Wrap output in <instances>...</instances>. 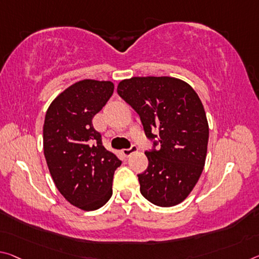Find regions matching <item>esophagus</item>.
Instances as JSON below:
<instances>
[{"mask_svg":"<svg viewBox=\"0 0 259 259\" xmlns=\"http://www.w3.org/2000/svg\"><path fill=\"white\" fill-rule=\"evenodd\" d=\"M137 151H138V147L136 145H131L130 149L122 150V153H123V155H124V157H130L131 154L135 153V152H137Z\"/></svg>","mask_w":259,"mask_h":259,"instance_id":"34e87169","label":"esophagus"}]
</instances>
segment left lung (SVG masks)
Wrapping results in <instances>:
<instances>
[{
    "label": "left lung",
    "instance_id": "left-lung-1",
    "mask_svg": "<svg viewBox=\"0 0 259 259\" xmlns=\"http://www.w3.org/2000/svg\"><path fill=\"white\" fill-rule=\"evenodd\" d=\"M117 93L138 113L146 137L160 144L145 152L149 166L138 174L142 195L161 207L183 202L198 182L207 152L208 123L198 94L167 76L123 79Z\"/></svg>",
    "mask_w": 259,
    "mask_h": 259
}]
</instances>
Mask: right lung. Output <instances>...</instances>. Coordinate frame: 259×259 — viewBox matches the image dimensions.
Wrapping results in <instances>:
<instances>
[{"label":"right lung","instance_id":"right-lung-1","mask_svg":"<svg viewBox=\"0 0 259 259\" xmlns=\"http://www.w3.org/2000/svg\"><path fill=\"white\" fill-rule=\"evenodd\" d=\"M113 92L109 80H79L53 100L45 116L44 154L49 173L61 195L84 211L108 202L114 171L121 165L102 145L92 123Z\"/></svg>","mask_w":259,"mask_h":259}]
</instances>
